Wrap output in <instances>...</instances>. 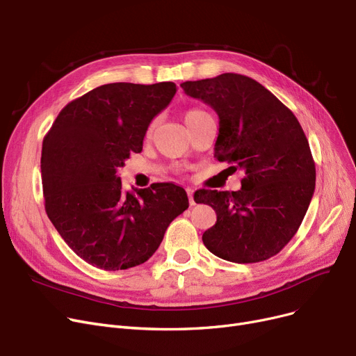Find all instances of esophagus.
Wrapping results in <instances>:
<instances>
[{"instance_id":"1","label":"esophagus","mask_w":356,"mask_h":356,"mask_svg":"<svg viewBox=\"0 0 356 356\" xmlns=\"http://www.w3.org/2000/svg\"><path fill=\"white\" fill-rule=\"evenodd\" d=\"M186 192H188V196H189V203H191V207H195L196 204V200H195V197H193V189H186Z\"/></svg>"}]
</instances>
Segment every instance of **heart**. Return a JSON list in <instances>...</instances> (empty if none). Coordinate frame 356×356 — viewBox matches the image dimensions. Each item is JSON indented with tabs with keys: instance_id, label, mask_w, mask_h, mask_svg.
Listing matches in <instances>:
<instances>
[{
	"instance_id": "1",
	"label": "heart",
	"mask_w": 356,
	"mask_h": 356,
	"mask_svg": "<svg viewBox=\"0 0 356 356\" xmlns=\"http://www.w3.org/2000/svg\"><path fill=\"white\" fill-rule=\"evenodd\" d=\"M203 114H207V112L202 111V109H197V108L188 109V111L184 112V122H191V121L196 120L197 117H200V115H203ZM153 127H154V124L149 125V129H148V131H152V129H153Z\"/></svg>"
}]
</instances>
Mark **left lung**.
<instances>
[{
    "mask_svg": "<svg viewBox=\"0 0 356 356\" xmlns=\"http://www.w3.org/2000/svg\"><path fill=\"white\" fill-rule=\"evenodd\" d=\"M186 95L218 114L215 157L244 177L236 192L197 191L196 203L216 212L203 244L238 264L278 254L294 236L314 193L316 168L305 131L293 112L257 81L238 73L189 81Z\"/></svg>",
    "mask_w": 356,
    "mask_h": 356,
    "instance_id": "8db88e82",
    "label": "left lung"
}]
</instances>
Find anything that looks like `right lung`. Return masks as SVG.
<instances>
[{
    "mask_svg": "<svg viewBox=\"0 0 356 356\" xmlns=\"http://www.w3.org/2000/svg\"><path fill=\"white\" fill-rule=\"evenodd\" d=\"M176 90L173 82L98 86L69 102L43 140L46 213L93 267L117 271L145 263L170 222L189 208L180 186L124 192L117 175L131 153L141 152L149 122Z\"/></svg>",
    "mask_w": 356,
    "mask_h": 356,
    "instance_id": "right-lung-1",
    "label": "right lung"
}]
</instances>
